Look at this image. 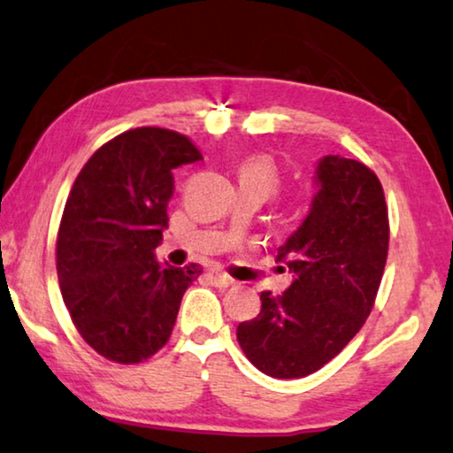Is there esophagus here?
Listing matches in <instances>:
<instances>
[{
  "instance_id": "obj_1",
  "label": "esophagus",
  "mask_w": 453,
  "mask_h": 453,
  "mask_svg": "<svg viewBox=\"0 0 453 453\" xmlns=\"http://www.w3.org/2000/svg\"><path fill=\"white\" fill-rule=\"evenodd\" d=\"M207 278H210L215 286H219V288H227V286L234 284V278H229L226 272H221L218 268L207 270Z\"/></svg>"
}]
</instances>
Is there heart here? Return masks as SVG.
<instances>
[{
	"instance_id": "b5f03b06",
	"label": "heart",
	"mask_w": 453,
	"mask_h": 453,
	"mask_svg": "<svg viewBox=\"0 0 453 453\" xmlns=\"http://www.w3.org/2000/svg\"><path fill=\"white\" fill-rule=\"evenodd\" d=\"M238 177L240 185H252V188L262 189L265 196H272L280 188V169L274 157L257 153L250 155L238 165Z\"/></svg>"
}]
</instances>
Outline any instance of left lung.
Wrapping results in <instances>:
<instances>
[{
    "instance_id": "1",
    "label": "left lung",
    "mask_w": 453,
    "mask_h": 453,
    "mask_svg": "<svg viewBox=\"0 0 453 453\" xmlns=\"http://www.w3.org/2000/svg\"><path fill=\"white\" fill-rule=\"evenodd\" d=\"M320 189L278 250L294 282L262 292V311L240 322L238 342L256 369L276 379L317 372L347 347L375 306L389 252V213L379 177L355 159L319 163Z\"/></svg>"
}]
</instances>
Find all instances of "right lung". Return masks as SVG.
<instances>
[{
    "instance_id": "add662e5",
    "label": "right lung",
    "mask_w": 453,
    "mask_h": 453,
    "mask_svg": "<svg viewBox=\"0 0 453 453\" xmlns=\"http://www.w3.org/2000/svg\"><path fill=\"white\" fill-rule=\"evenodd\" d=\"M203 159L189 136L139 127L86 161L64 205L56 270L70 319L112 363L147 361L173 333L185 290L201 265L157 262L169 226L173 169Z\"/></svg>"
}]
</instances>
